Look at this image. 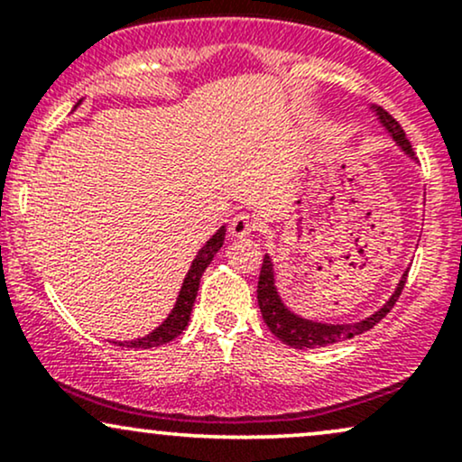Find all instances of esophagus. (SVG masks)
I'll use <instances>...</instances> for the list:
<instances>
[{"label": "esophagus", "instance_id": "esophagus-1", "mask_svg": "<svg viewBox=\"0 0 462 462\" xmlns=\"http://www.w3.org/2000/svg\"><path fill=\"white\" fill-rule=\"evenodd\" d=\"M230 235L236 236V238H243V236H249L254 232V219L249 215H236L230 219Z\"/></svg>", "mask_w": 462, "mask_h": 462}]
</instances>
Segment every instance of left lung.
Wrapping results in <instances>:
<instances>
[{
	"mask_svg": "<svg viewBox=\"0 0 462 462\" xmlns=\"http://www.w3.org/2000/svg\"><path fill=\"white\" fill-rule=\"evenodd\" d=\"M371 113L375 115L378 124L383 125V130L391 136V141L400 147V152L406 158L415 161V152H412L411 143H408L404 130L400 128V124L391 116L386 110L378 108V106H369ZM408 269L402 273V278L397 280L395 291L391 293V298L380 306L378 310L371 312L365 319L352 321V323H326V321H315L309 317L300 315V312L291 310L286 306L278 289V280H275V264L273 258L269 254H264L263 258V269L261 278H258V309L263 312V319L267 323V328L272 330L280 341L295 349H315V347H326L332 343L347 341V338L356 337V334L367 332L369 328H374L386 312L393 309V304L400 298L402 289H404Z\"/></svg>",
	"mask_w": 462,
	"mask_h": 462,
	"instance_id": "left-lung-1",
	"label": "left lung"
}]
</instances>
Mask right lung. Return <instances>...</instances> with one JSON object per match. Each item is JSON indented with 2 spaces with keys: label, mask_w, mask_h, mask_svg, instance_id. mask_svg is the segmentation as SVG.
I'll return each mask as SVG.
<instances>
[{
  "label": "right lung",
  "mask_w": 462,
  "mask_h": 462,
  "mask_svg": "<svg viewBox=\"0 0 462 462\" xmlns=\"http://www.w3.org/2000/svg\"><path fill=\"white\" fill-rule=\"evenodd\" d=\"M79 104H82V99L76 104V108ZM224 238H226V224L221 226L219 230H217L215 235L208 238V241H206V245L201 247L198 254H195L193 263H190L189 272H187V275H184V282H182V286H180L176 304H173L171 312H169L167 319H164L161 326L153 328L150 334H145V337H141V338H132V341H113V343H116V346H121V347L150 349V347L164 346V343L173 341V338L180 337L184 328L189 326L190 310H193L195 298H198V291H199L201 273L206 272V267H208L210 261H213L215 254L219 252L221 245H224Z\"/></svg>",
  "instance_id": "right-lung-1"
}]
</instances>
